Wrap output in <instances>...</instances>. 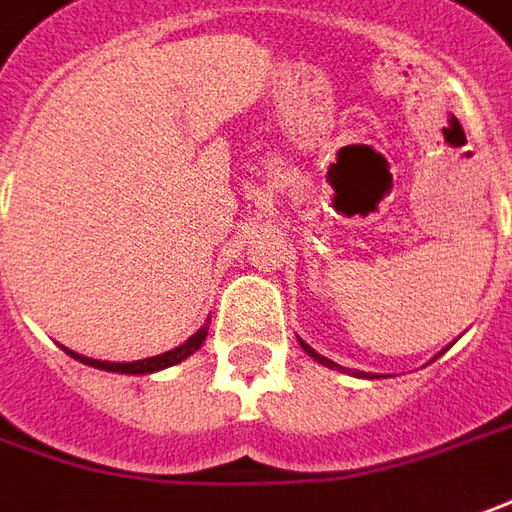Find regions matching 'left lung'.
<instances>
[{"instance_id":"8db88e82","label":"left lung","mask_w":512,"mask_h":512,"mask_svg":"<svg viewBox=\"0 0 512 512\" xmlns=\"http://www.w3.org/2000/svg\"><path fill=\"white\" fill-rule=\"evenodd\" d=\"M297 339H300V336H297ZM300 344H302V350H305L308 356L314 358V361H319L322 367H328V370H339V373H350V375H356V378H378V375H375V373H361V370H344L342 364H336V361H330V358L319 356V353H316L314 347H311V344H308V342H302V339H300Z\"/></svg>"}]
</instances>
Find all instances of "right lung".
<instances>
[{"instance_id":"1","label":"right lung","mask_w":512,"mask_h":512,"mask_svg":"<svg viewBox=\"0 0 512 512\" xmlns=\"http://www.w3.org/2000/svg\"><path fill=\"white\" fill-rule=\"evenodd\" d=\"M207 330L210 325H204V328H198L190 339L179 347H173L168 353H159V356H151V358H139V361H100V358H89V356H81V353H75V350H69L64 347V353L75 358V361H81V364H89V367H95V370H106V373H120V375H151V373H159V370H168L173 364H182L184 358L193 356L198 347L204 344L207 339Z\"/></svg>"}]
</instances>
